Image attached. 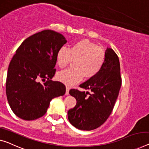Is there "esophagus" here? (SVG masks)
Returning <instances> with one entry per match:
<instances>
[{
    "mask_svg": "<svg viewBox=\"0 0 149 149\" xmlns=\"http://www.w3.org/2000/svg\"><path fill=\"white\" fill-rule=\"evenodd\" d=\"M69 91H70V88L68 86H66V92H65V95H69Z\"/></svg>",
    "mask_w": 149,
    "mask_h": 149,
    "instance_id": "1",
    "label": "esophagus"
}]
</instances>
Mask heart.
Here are the masks:
<instances>
[{
	"mask_svg": "<svg viewBox=\"0 0 149 149\" xmlns=\"http://www.w3.org/2000/svg\"><path fill=\"white\" fill-rule=\"evenodd\" d=\"M105 52L88 39H82L67 48L62 47L57 52L56 61L60 68L67 66L72 59L75 68L57 73V78L68 86H73L83 79L92 78L100 72L105 61Z\"/></svg>",
	"mask_w": 149,
	"mask_h": 149,
	"instance_id": "heart-1",
	"label": "heart"
}]
</instances>
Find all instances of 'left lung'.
<instances>
[{
  "label": "left lung",
  "mask_w": 149,
  "mask_h": 149,
  "mask_svg": "<svg viewBox=\"0 0 149 149\" xmlns=\"http://www.w3.org/2000/svg\"><path fill=\"white\" fill-rule=\"evenodd\" d=\"M105 54L100 72L79 85L80 88L90 90L91 94L75 89L70 90V94L76 99L77 103L74 108L68 110V117L77 129L92 130L103 124L118 96L122 84L118 57L111 48H107Z\"/></svg>",
  "instance_id": "obj_1"
}]
</instances>
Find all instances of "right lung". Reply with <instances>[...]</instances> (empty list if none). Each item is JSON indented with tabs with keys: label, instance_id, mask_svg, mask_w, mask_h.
I'll return each mask as SVG.
<instances>
[{
	"label": "right lung",
	"instance_id": "add662e5",
	"mask_svg": "<svg viewBox=\"0 0 149 149\" xmlns=\"http://www.w3.org/2000/svg\"><path fill=\"white\" fill-rule=\"evenodd\" d=\"M67 41L63 35L44 30L26 39L8 68L6 94L14 114L25 120L43 116L54 97L63 96L65 86L52 81L56 55ZM46 79L42 84L38 80Z\"/></svg>",
	"mask_w": 149,
	"mask_h": 149
}]
</instances>
